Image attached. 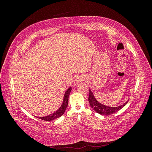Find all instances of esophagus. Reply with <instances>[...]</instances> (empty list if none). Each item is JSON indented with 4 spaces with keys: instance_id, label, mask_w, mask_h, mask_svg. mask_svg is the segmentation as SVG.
<instances>
[{
    "instance_id": "1",
    "label": "esophagus",
    "mask_w": 152,
    "mask_h": 152,
    "mask_svg": "<svg viewBox=\"0 0 152 152\" xmlns=\"http://www.w3.org/2000/svg\"><path fill=\"white\" fill-rule=\"evenodd\" d=\"M84 80V78L82 76H78L75 79H74V84L75 85H78L80 82Z\"/></svg>"
}]
</instances>
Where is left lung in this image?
Segmentation results:
<instances>
[{
	"mask_svg": "<svg viewBox=\"0 0 152 152\" xmlns=\"http://www.w3.org/2000/svg\"><path fill=\"white\" fill-rule=\"evenodd\" d=\"M88 100L91 108H93L96 112H97L99 114L103 115H110L116 113L118 110H120L122 108H123L128 102V101H127V102L125 103H124L122 105H120L118 106V107H108V106L100 103L98 101H97V99L95 98L93 92L91 91V89H89V95Z\"/></svg>",
	"mask_w": 152,
	"mask_h": 152,
	"instance_id": "obj_1",
	"label": "left lung"
}]
</instances>
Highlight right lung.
<instances>
[{"mask_svg":"<svg viewBox=\"0 0 152 152\" xmlns=\"http://www.w3.org/2000/svg\"><path fill=\"white\" fill-rule=\"evenodd\" d=\"M71 91H72V87H70L66 90V91L65 93V95H64L63 101V103L61 105V107H59V109L57 110L56 112H54V113L50 114V115H47V116L37 117L40 119H42V120H43V121H54V120H55V119H56L59 117H60L61 116H62L63 113H65L67 106H68V97H69V95H70Z\"/></svg>","mask_w":152,"mask_h":152,"instance_id":"obj_1","label":"right lung"}]
</instances>
